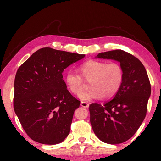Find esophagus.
<instances>
[{"label": "esophagus", "mask_w": 161, "mask_h": 161, "mask_svg": "<svg viewBox=\"0 0 161 161\" xmlns=\"http://www.w3.org/2000/svg\"><path fill=\"white\" fill-rule=\"evenodd\" d=\"M80 106H82L83 108H88L89 106V104L87 103H85V102H81L80 103Z\"/></svg>", "instance_id": "34e87169"}]
</instances>
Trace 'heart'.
<instances>
[{"instance_id":"obj_1","label":"heart","mask_w":161,"mask_h":161,"mask_svg":"<svg viewBox=\"0 0 161 161\" xmlns=\"http://www.w3.org/2000/svg\"><path fill=\"white\" fill-rule=\"evenodd\" d=\"M80 75L89 81V91L83 92V80L80 75L67 71L64 75V81L67 89L72 94H80L83 101L113 98L119 91L124 81V69L116 61L108 63L105 61L89 60L79 67Z\"/></svg>"}]
</instances>
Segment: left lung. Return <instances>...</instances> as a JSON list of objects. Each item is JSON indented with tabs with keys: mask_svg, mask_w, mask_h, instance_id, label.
<instances>
[{
	"mask_svg": "<svg viewBox=\"0 0 161 161\" xmlns=\"http://www.w3.org/2000/svg\"><path fill=\"white\" fill-rule=\"evenodd\" d=\"M96 58L113 59L124 69V81L113 100L103 105H89L90 122L102 142L118 144L130 139L144 121L151 85L144 66L133 55L122 50L100 53Z\"/></svg>",
	"mask_w": 161,
	"mask_h": 161,
	"instance_id": "8db88e82",
	"label": "left lung"
}]
</instances>
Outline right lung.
Listing matches in <instances>:
<instances>
[{
	"label": "right lung",
	"instance_id": "1",
	"mask_svg": "<svg viewBox=\"0 0 161 161\" xmlns=\"http://www.w3.org/2000/svg\"><path fill=\"white\" fill-rule=\"evenodd\" d=\"M84 56L43 47L17 69L14 110L32 140L53 145L69 135L74 112L80 102L67 90L62 72Z\"/></svg>",
	"mask_w": 161,
	"mask_h": 161
}]
</instances>
